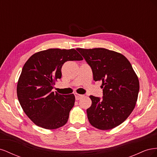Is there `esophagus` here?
I'll return each mask as SVG.
<instances>
[{
    "label": "esophagus",
    "instance_id": "esophagus-1",
    "mask_svg": "<svg viewBox=\"0 0 157 157\" xmlns=\"http://www.w3.org/2000/svg\"><path fill=\"white\" fill-rule=\"evenodd\" d=\"M75 99L76 100H79V99L83 97V95L81 94H78L77 93H75Z\"/></svg>",
    "mask_w": 157,
    "mask_h": 157
}]
</instances>
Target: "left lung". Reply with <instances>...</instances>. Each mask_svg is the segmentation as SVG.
Masks as SVG:
<instances>
[{"label": "left lung", "instance_id": "obj_1", "mask_svg": "<svg viewBox=\"0 0 157 157\" xmlns=\"http://www.w3.org/2000/svg\"><path fill=\"white\" fill-rule=\"evenodd\" d=\"M77 50L91 67L94 80L102 81L103 99L90 96L92 105L86 113L90 124L102 130L117 127L135 108L140 90L138 77L121 53L103 48Z\"/></svg>", "mask_w": 157, "mask_h": 157}]
</instances>
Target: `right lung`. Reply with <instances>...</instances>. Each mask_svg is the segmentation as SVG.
Segmentation results:
<instances>
[{"mask_svg":"<svg viewBox=\"0 0 157 157\" xmlns=\"http://www.w3.org/2000/svg\"><path fill=\"white\" fill-rule=\"evenodd\" d=\"M75 49L50 48L32 55L23 65L17 84V96L23 111L37 126L54 130L67 123L75 105L74 94L52 91L61 77L65 61L82 60Z\"/></svg>","mask_w":157,"mask_h":157,"instance_id":"1","label":"right lung"}]
</instances>
